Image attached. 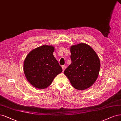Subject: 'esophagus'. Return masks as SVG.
I'll use <instances>...</instances> for the list:
<instances>
[{"instance_id": "1", "label": "esophagus", "mask_w": 121, "mask_h": 121, "mask_svg": "<svg viewBox=\"0 0 121 121\" xmlns=\"http://www.w3.org/2000/svg\"><path fill=\"white\" fill-rule=\"evenodd\" d=\"M61 68L62 69V70H63V71H64V70L65 69V65H62L61 66Z\"/></svg>"}]
</instances>
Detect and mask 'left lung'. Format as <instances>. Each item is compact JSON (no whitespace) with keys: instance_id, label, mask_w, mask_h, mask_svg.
<instances>
[{"instance_id":"obj_1","label":"left lung","mask_w":121,"mask_h":121,"mask_svg":"<svg viewBox=\"0 0 121 121\" xmlns=\"http://www.w3.org/2000/svg\"><path fill=\"white\" fill-rule=\"evenodd\" d=\"M70 51L72 64L65 69L64 74L74 88L86 90L92 86L98 77L101 66L99 57L86 43L72 45Z\"/></svg>"}]
</instances>
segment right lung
<instances>
[{"label":"right lung","mask_w":121,"mask_h":121,"mask_svg":"<svg viewBox=\"0 0 121 121\" xmlns=\"http://www.w3.org/2000/svg\"><path fill=\"white\" fill-rule=\"evenodd\" d=\"M55 47L44 45L30 51L23 62V71L27 81L35 88L44 89L62 72L53 55Z\"/></svg>","instance_id":"right-lung-1"}]
</instances>
